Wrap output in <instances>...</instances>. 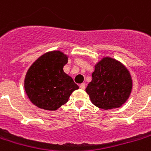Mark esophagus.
I'll use <instances>...</instances> for the list:
<instances>
[{
	"instance_id": "34e87169",
	"label": "esophagus",
	"mask_w": 151,
	"mask_h": 151,
	"mask_svg": "<svg viewBox=\"0 0 151 151\" xmlns=\"http://www.w3.org/2000/svg\"><path fill=\"white\" fill-rule=\"evenodd\" d=\"M79 86H80V88H81V89H85V88H86V84L85 83H81Z\"/></svg>"
}]
</instances>
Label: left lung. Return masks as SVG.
I'll return each instance as SVG.
<instances>
[{"label": "left lung", "instance_id": "8db88e82", "mask_svg": "<svg viewBox=\"0 0 151 151\" xmlns=\"http://www.w3.org/2000/svg\"><path fill=\"white\" fill-rule=\"evenodd\" d=\"M92 78L86 91L95 106L104 110L117 109L129 98L133 86L132 76L119 61L104 57L95 65Z\"/></svg>", "mask_w": 151, "mask_h": 151}]
</instances>
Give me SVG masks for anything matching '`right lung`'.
I'll list each match as a JSON object with an SVG mask.
<instances>
[{
  "instance_id": "1",
  "label": "right lung",
  "mask_w": 151,
  "mask_h": 151,
  "mask_svg": "<svg viewBox=\"0 0 151 151\" xmlns=\"http://www.w3.org/2000/svg\"><path fill=\"white\" fill-rule=\"evenodd\" d=\"M68 55L61 50H51L32 63L24 78V89L34 105L55 111L65 104L72 93L78 89L70 76L63 70Z\"/></svg>"
}]
</instances>
